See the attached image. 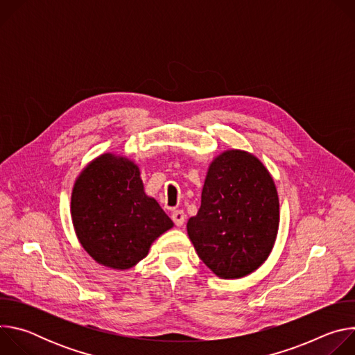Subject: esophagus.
I'll use <instances>...</instances> for the list:
<instances>
[{"label": "esophagus", "mask_w": 355, "mask_h": 355, "mask_svg": "<svg viewBox=\"0 0 355 355\" xmlns=\"http://www.w3.org/2000/svg\"><path fill=\"white\" fill-rule=\"evenodd\" d=\"M171 219L177 226H182L185 222V214L182 211H174L171 214Z\"/></svg>", "instance_id": "34e87169"}]
</instances>
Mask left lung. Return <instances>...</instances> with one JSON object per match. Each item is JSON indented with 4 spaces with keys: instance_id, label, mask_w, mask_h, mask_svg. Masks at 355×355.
<instances>
[{
    "instance_id": "8db88e82",
    "label": "left lung",
    "mask_w": 355,
    "mask_h": 355,
    "mask_svg": "<svg viewBox=\"0 0 355 355\" xmlns=\"http://www.w3.org/2000/svg\"><path fill=\"white\" fill-rule=\"evenodd\" d=\"M279 202L263 163L247 151L229 150L214 160L188 236L220 278H241L257 270L274 245Z\"/></svg>"
}]
</instances>
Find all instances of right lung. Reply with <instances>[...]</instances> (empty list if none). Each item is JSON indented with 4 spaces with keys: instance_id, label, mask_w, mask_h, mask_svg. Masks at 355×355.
Masks as SVG:
<instances>
[{
    "instance_id": "right-lung-1",
    "label": "right lung",
    "mask_w": 355,
    "mask_h": 355,
    "mask_svg": "<svg viewBox=\"0 0 355 355\" xmlns=\"http://www.w3.org/2000/svg\"><path fill=\"white\" fill-rule=\"evenodd\" d=\"M71 216L88 254L116 270L143 260L150 244L173 227L156 199L146 196L139 168L112 155L98 157L76 181Z\"/></svg>"
}]
</instances>
